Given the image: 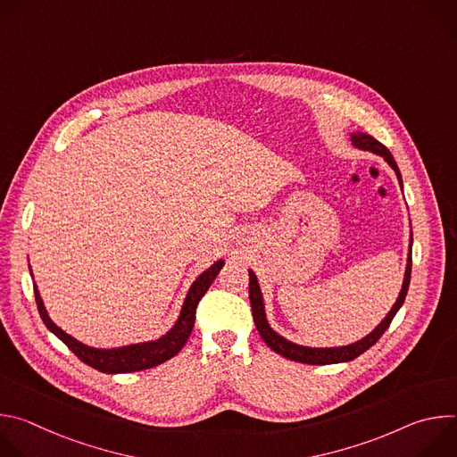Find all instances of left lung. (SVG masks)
<instances>
[{
    "instance_id": "obj_1",
    "label": "left lung",
    "mask_w": 457,
    "mask_h": 457,
    "mask_svg": "<svg viewBox=\"0 0 457 457\" xmlns=\"http://www.w3.org/2000/svg\"><path fill=\"white\" fill-rule=\"evenodd\" d=\"M351 143L358 150L372 152V154L383 157L388 162V166L395 170V173H396V177L400 180V186L403 187L402 173H400V168H398L393 154H390L379 141H376L369 134L356 132V134H351ZM411 270H412V231H411V244H409V254H407V268H405L403 286H402V291L398 295L396 303L393 305V309L386 312V316L381 320V323L376 325V329L372 333H369L365 338H361V340H358L354 344L342 345V347H305V345L293 344V342L286 340L284 337H280L277 331H273L270 321H268V316H266L264 298H262V291H260L256 275L249 270V300H251L254 325H256L260 337H262V340L266 342V345L270 349H273L277 354H280L284 358H289L293 361L309 363V365H329V363L351 361V360L358 358L360 354H363L367 349H370L381 338V335L388 329L390 321H393V318L396 316V312L400 311V307L405 302V296H407V291H409V284H411Z\"/></svg>"
}]
</instances>
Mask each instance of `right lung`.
Returning <instances> with one entry per match:
<instances>
[{
    "instance_id": "add662e5",
    "label": "right lung",
    "mask_w": 457,
    "mask_h": 457,
    "mask_svg": "<svg viewBox=\"0 0 457 457\" xmlns=\"http://www.w3.org/2000/svg\"><path fill=\"white\" fill-rule=\"evenodd\" d=\"M224 266V260H217V262L208 268L204 273H201L195 280L184 298L180 314L175 321L173 328L162 335L157 340L152 342H143V344H132V345H124V347H113V349H97L81 344L79 340L72 338L69 333H64L61 328L50 320L45 303L41 300V295L37 291V286L34 284V295H36V303L39 316L43 323L46 325V329L54 333L64 345H67L83 363L106 372V374H120V372H137L145 369H152L155 365L164 363L166 360L173 358L187 342L193 325H195V311H197V305L201 298L206 295L210 286L213 284L215 277L220 273ZM30 268V266H29ZM32 275V273H30Z\"/></svg>"
}]
</instances>
